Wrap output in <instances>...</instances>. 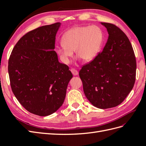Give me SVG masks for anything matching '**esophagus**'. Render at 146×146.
<instances>
[{
    "instance_id": "1",
    "label": "esophagus",
    "mask_w": 146,
    "mask_h": 146,
    "mask_svg": "<svg viewBox=\"0 0 146 146\" xmlns=\"http://www.w3.org/2000/svg\"><path fill=\"white\" fill-rule=\"evenodd\" d=\"M70 71H71V72L72 73L74 76H77V75H78V74L77 70L74 68H72L71 69H70Z\"/></svg>"
}]
</instances>
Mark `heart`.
Returning <instances> with one entry per match:
<instances>
[{"label": "heart", "mask_w": 146, "mask_h": 146, "mask_svg": "<svg viewBox=\"0 0 146 146\" xmlns=\"http://www.w3.org/2000/svg\"><path fill=\"white\" fill-rule=\"evenodd\" d=\"M103 41L104 33L98 26L75 27L64 33L63 44L56 47V51L65 64L72 57L74 50L77 56L85 61H90L98 55Z\"/></svg>", "instance_id": "obj_1"}]
</instances>
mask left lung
I'll return each instance as SVG.
<instances>
[{
  "instance_id": "obj_1",
  "label": "left lung",
  "mask_w": 146,
  "mask_h": 146,
  "mask_svg": "<svg viewBox=\"0 0 146 146\" xmlns=\"http://www.w3.org/2000/svg\"><path fill=\"white\" fill-rule=\"evenodd\" d=\"M109 36L104 50L79 71L86 98L107 109L121 104L133 89L136 61L129 38L116 25L102 23Z\"/></svg>"
}]
</instances>
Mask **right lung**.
I'll list each match as a JSON object with an SVG mask.
<instances>
[{
    "instance_id": "right-lung-1",
    "label": "right lung",
    "mask_w": 146,
    "mask_h": 146,
    "mask_svg": "<svg viewBox=\"0 0 146 146\" xmlns=\"http://www.w3.org/2000/svg\"><path fill=\"white\" fill-rule=\"evenodd\" d=\"M60 26L44 25L25 34L8 60L13 94L25 110L40 116L50 115L63 105L72 77L68 66L59 62L54 50Z\"/></svg>"
}]
</instances>
